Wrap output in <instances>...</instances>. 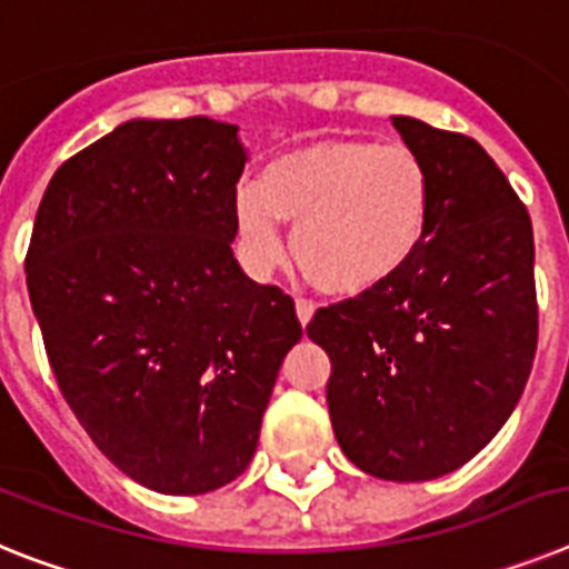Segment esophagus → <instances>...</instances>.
I'll use <instances>...</instances> for the list:
<instances>
[{"mask_svg":"<svg viewBox=\"0 0 569 569\" xmlns=\"http://www.w3.org/2000/svg\"><path fill=\"white\" fill-rule=\"evenodd\" d=\"M295 312H298L300 326H306L315 318V303H309V300H298V303H295Z\"/></svg>","mask_w":569,"mask_h":569,"instance_id":"34e87169","label":"esophagus"}]
</instances>
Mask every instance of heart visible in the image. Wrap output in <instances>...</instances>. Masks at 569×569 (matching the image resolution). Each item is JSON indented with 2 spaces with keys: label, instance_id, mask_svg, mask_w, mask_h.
<instances>
[{
  "label": "heart",
  "instance_id": "obj_1",
  "mask_svg": "<svg viewBox=\"0 0 569 569\" xmlns=\"http://www.w3.org/2000/svg\"><path fill=\"white\" fill-rule=\"evenodd\" d=\"M432 177L403 142L318 140L266 162L234 194L237 243L266 274L283 263L280 223L295 226L291 251L326 295L355 298L387 283L427 234Z\"/></svg>",
  "mask_w": 569,
  "mask_h": 569
}]
</instances>
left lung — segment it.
Instances as JSON below:
<instances>
[{
  "label": "left lung",
  "mask_w": 569,
  "mask_h": 569,
  "mask_svg": "<svg viewBox=\"0 0 569 569\" xmlns=\"http://www.w3.org/2000/svg\"><path fill=\"white\" fill-rule=\"evenodd\" d=\"M432 177L427 234L387 283L318 309L335 438L383 481H432L507 423L538 343L536 246L523 202L463 134L389 117Z\"/></svg>",
  "instance_id": "left-lung-1"
}]
</instances>
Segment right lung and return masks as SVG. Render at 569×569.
Listing matches in <instances>:
<instances>
[{"mask_svg": "<svg viewBox=\"0 0 569 569\" xmlns=\"http://www.w3.org/2000/svg\"><path fill=\"white\" fill-rule=\"evenodd\" d=\"M240 128L128 120L57 168L24 260L68 407L102 456L162 496H202L254 458L295 303L240 269Z\"/></svg>", "mask_w": 569, "mask_h": 569, "instance_id": "obj_1", "label": "right lung"}]
</instances>
